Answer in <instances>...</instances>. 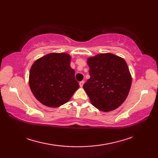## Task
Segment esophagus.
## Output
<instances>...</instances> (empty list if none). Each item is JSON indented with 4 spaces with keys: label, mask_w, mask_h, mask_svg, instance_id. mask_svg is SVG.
I'll list each match as a JSON object with an SVG mask.
<instances>
[{
    "label": "esophagus",
    "mask_w": 158,
    "mask_h": 158,
    "mask_svg": "<svg viewBox=\"0 0 158 158\" xmlns=\"http://www.w3.org/2000/svg\"><path fill=\"white\" fill-rule=\"evenodd\" d=\"M83 84H84V81H82L81 82H79V85H80V87H81V88H82Z\"/></svg>",
    "instance_id": "34e87169"
}]
</instances>
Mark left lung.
Here are the masks:
<instances>
[{
    "mask_svg": "<svg viewBox=\"0 0 158 158\" xmlns=\"http://www.w3.org/2000/svg\"><path fill=\"white\" fill-rule=\"evenodd\" d=\"M90 78L83 88L96 108L104 112L115 110L125 101L132 76L124 59L110 53L88 59Z\"/></svg>",
    "mask_w": 158,
    "mask_h": 158,
    "instance_id": "1",
    "label": "left lung"
}]
</instances>
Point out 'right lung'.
<instances>
[{"instance_id":"1","label":"right lung","mask_w":158,"mask_h":158,"mask_svg":"<svg viewBox=\"0 0 158 158\" xmlns=\"http://www.w3.org/2000/svg\"><path fill=\"white\" fill-rule=\"evenodd\" d=\"M66 53H51L36 60L29 73V85L35 98L47 106L66 103L79 88Z\"/></svg>"}]
</instances>
